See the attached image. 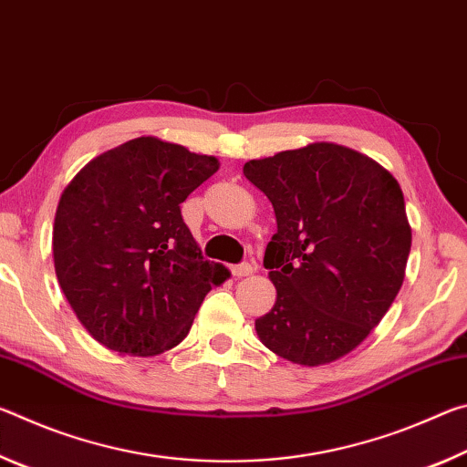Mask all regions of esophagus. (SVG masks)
<instances>
[{
    "mask_svg": "<svg viewBox=\"0 0 467 467\" xmlns=\"http://www.w3.org/2000/svg\"><path fill=\"white\" fill-rule=\"evenodd\" d=\"M253 270H255V267H253V264H239V265H233L231 267V272H233V275L234 278H244V275H249V274H253Z\"/></svg>",
    "mask_w": 467,
    "mask_h": 467,
    "instance_id": "1",
    "label": "esophagus"
}]
</instances>
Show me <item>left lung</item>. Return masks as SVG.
<instances>
[{"instance_id": "1", "label": "left lung", "mask_w": 467, "mask_h": 467, "mask_svg": "<svg viewBox=\"0 0 467 467\" xmlns=\"http://www.w3.org/2000/svg\"><path fill=\"white\" fill-rule=\"evenodd\" d=\"M243 175L267 195L278 224L264 257L275 303L255 319L259 339L295 365L342 358L404 282L412 228L400 183L331 141L249 161Z\"/></svg>"}]
</instances>
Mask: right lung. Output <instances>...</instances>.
Listing matches in <instances>:
<instances>
[{"label": "right lung", "mask_w": 467, "mask_h": 467, "mask_svg": "<svg viewBox=\"0 0 467 467\" xmlns=\"http://www.w3.org/2000/svg\"><path fill=\"white\" fill-rule=\"evenodd\" d=\"M218 167L214 156L144 136L102 152L63 189L55 274L76 317L109 350L156 357L175 348L205 295L231 275L203 259L181 216Z\"/></svg>", "instance_id": "1"}]
</instances>
